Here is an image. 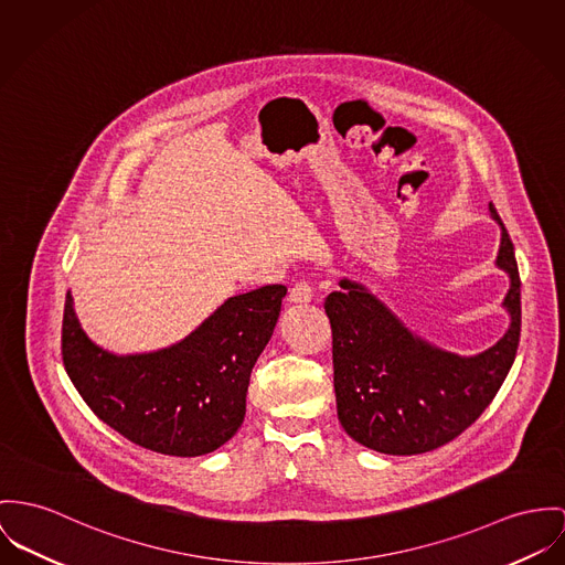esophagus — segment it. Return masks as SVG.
<instances>
[{
    "label": "esophagus",
    "instance_id": "1",
    "mask_svg": "<svg viewBox=\"0 0 565 565\" xmlns=\"http://www.w3.org/2000/svg\"><path fill=\"white\" fill-rule=\"evenodd\" d=\"M313 299V288L309 281H297L290 288V301L292 303H309Z\"/></svg>",
    "mask_w": 565,
    "mask_h": 565
}]
</instances>
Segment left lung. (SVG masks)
Segmentation results:
<instances>
[{"label":"left lung","instance_id":"1","mask_svg":"<svg viewBox=\"0 0 565 565\" xmlns=\"http://www.w3.org/2000/svg\"><path fill=\"white\" fill-rule=\"evenodd\" d=\"M501 225L497 264L512 286L503 305L508 333L478 356H458L413 335L363 286L342 279L324 299L333 333L338 419L356 443L391 456H415L462 435L501 390L521 342V275Z\"/></svg>","mask_w":565,"mask_h":565}]
</instances>
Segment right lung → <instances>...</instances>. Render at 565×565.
Returning <instances> with one entry per match:
<instances>
[{
    "mask_svg": "<svg viewBox=\"0 0 565 565\" xmlns=\"http://www.w3.org/2000/svg\"><path fill=\"white\" fill-rule=\"evenodd\" d=\"M284 297L286 286H262L227 299L174 347L118 356L87 340L68 292L62 361L92 413L130 443L166 456H204L241 428L252 370Z\"/></svg>",
    "mask_w": 565,
    "mask_h": 565,
    "instance_id": "obj_1",
    "label": "right lung"
}]
</instances>
